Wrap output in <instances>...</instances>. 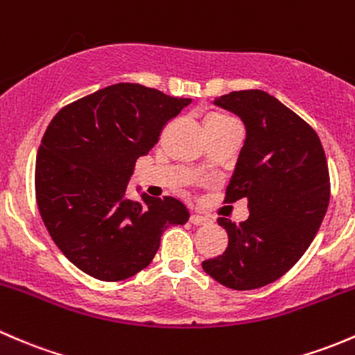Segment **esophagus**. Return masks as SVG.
Segmentation results:
<instances>
[{
    "label": "esophagus",
    "mask_w": 355,
    "mask_h": 355,
    "mask_svg": "<svg viewBox=\"0 0 355 355\" xmlns=\"http://www.w3.org/2000/svg\"><path fill=\"white\" fill-rule=\"evenodd\" d=\"M189 222H191L193 225H205V224H208V218L207 217H203V215H198V214H193L191 217H189Z\"/></svg>",
    "instance_id": "34e87169"
}]
</instances>
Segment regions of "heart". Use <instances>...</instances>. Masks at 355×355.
Returning <instances> with one entry per match:
<instances>
[{
    "instance_id": "1",
    "label": "heart",
    "mask_w": 355,
    "mask_h": 355,
    "mask_svg": "<svg viewBox=\"0 0 355 355\" xmlns=\"http://www.w3.org/2000/svg\"><path fill=\"white\" fill-rule=\"evenodd\" d=\"M203 124H205V131H215V130H222V128L232 126V124H237L231 116L224 114V112H208L207 116L203 118Z\"/></svg>"
}]
</instances>
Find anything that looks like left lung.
I'll list each match as a JSON object with an SVG mask.
<instances>
[{"mask_svg": "<svg viewBox=\"0 0 355 355\" xmlns=\"http://www.w3.org/2000/svg\"><path fill=\"white\" fill-rule=\"evenodd\" d=\"M246 126L224 203L248 200L250 217H218L229 244L203 270L222 286L251 291L275 282L313 243L330 202V173L316 131L263 90L215 98Z\"/></svg>", "mask_w": 355, "mask_h": 355, "instance_id": "8db88e82", "label": "left lung"}]
</instances>
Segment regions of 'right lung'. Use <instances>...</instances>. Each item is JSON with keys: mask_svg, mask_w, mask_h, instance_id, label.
Listing matches in <instances>:
<instances>
[{"mask_svg": "<svg viewBox=\"0 0 355 355\" xmlns=\"http://www.w3.org/2000/svg\"><path fill=\"white\" fill-rule=\"evenodd\" d=\"M138 83H116L64 105L35 159V200L47 232L76 268L104 282L150 265L188 210L173 196L128 198L135 162L189 104Z\"/></svg>", "mask_w": 355, "mask_h": 355, "instance_id": "obj_1", "label": "right lung"}]
</instances>
